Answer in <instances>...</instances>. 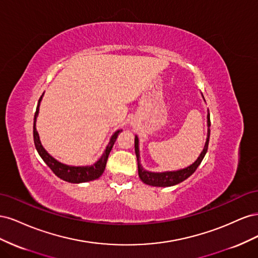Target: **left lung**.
Segmentation results:
<instances>
[{"label": "left lung", "instance_id": "1", "mask_svg": "<svg viewBox=\"0 0 258 258\" xmlns=\"http://www.w3.org/2000/svg\"><path fill=\"white\" fill-rule=\"evenodd\" d=\"M202 95V93H201ZM204 101L206 102L205 97ZM207 124H208V134H207V140L204 146V150L200 153L199 157L196 159V161L192 162L190 166L175 170V171H163V172H152V171H147L145 170L142 165H141V159H140V150H139V138L138 136L135 137V151L137 155V160H138V171H139V176L141 178V181L144 184L151 185V186H156V187H169V186H174L176 184H179L181 182L185 181L186 178H188L196 169L199 167L201 163L202 159L205 158V156L208 151V146H209V140H210V113L208 111L207 115Z\"/></svg>", "mask_w": 258, "mask_h": 258}]
</instances>
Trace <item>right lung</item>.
Here are the masks:
<instances>
[{"label": "right lung", "mask_w": 258, "mask_h": 258, "mask_svg": "<svg viewBox=\"0 0 258 258\" xmlns=\"http://www.w3.org/2000/svg\"><path fill=\"white\" fill-rule=\"evenodd\" d=\"M43 96H44V93L40 98V100H38V103L36 106V112L34 114V122H33L34 144H35V148H36L38 155L41 156V158L44 160L46 165H47L51 169L52 172L66 182L80 184V183H85V182H90V181H93V179L99 178L104 172L108 155H110V153L112 151L113 145L116 141L117 137H118V135L122 130H116L114 132L113 136L110 139V142L107 143V145L105 147L102 156H101V157L95 163H92L91 166H69V165H66V163H62V162L58 161L56 158H53L52 156L43 147V145L41 143V140H40V136H38V132L36 130V119L38 116V112H40V105H41V101L43 99Z\"/></svg>", "instance_id": "add662e5"}]
</instances>
